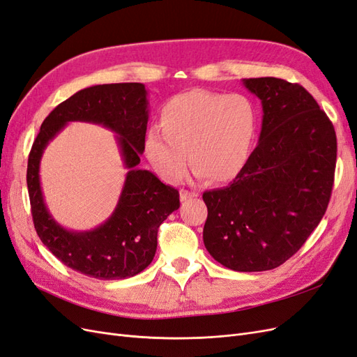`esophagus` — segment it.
<instances>
[{
    "instance_id": "esophagus-1",
    "label": "esophagus",
    "mask_w": 357,
    "mask_h": 357,
    "mask_svg": "<svg viewBox=\"0 0 357 357\" xmlns=\"http://www.w3.org/2000/svg\"><path fill=\"white\" fill-rule=\"evenodd\" d=\"M197 197H198V193H195V192H190V190H186V189L180 190V199L183 202H186V201H189L192 198H197Z\"/></svg>"
}]
</instances>
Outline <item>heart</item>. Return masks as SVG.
Instances as JSON below:
<instances>
[{
    "mask_svg": "<svg viewBox=\"0 0 357 357\" xmlns=\"http://www.w3.org/2000/svg\"><path fill=\"white\" fill-rule=\"evenodd\" d=\"M159 128L147 132L144 152L162 180L177 185L185 178L188 153L198 177L229 183L250 162L257 113L243 93L193 89L171 96L162 105Z\"/></svg>",
    "mask_w": 357,
    "mask_h": 357,
    "instance_id": "heart-1",
    "label": "heart"
}]
</instances>
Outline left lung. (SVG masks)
<instances>
[{"instance_id": "obj_1", "label": "left lung", "mask_w": 357, "mask_h": 357, "mask_svg": "<svg viewBox=\"0 0 357 357\" xmlns=\"http://www.w3.org/2000/svg\"><path fill=\"white\" fill-rule=\"evenodd\" d=\"M262 102V131L250 162L229 186L204 192L208 253L240 273L268 271L304 245L331 199L337 135L298 83L244 79Z\"/></svg>"}]
</instances>
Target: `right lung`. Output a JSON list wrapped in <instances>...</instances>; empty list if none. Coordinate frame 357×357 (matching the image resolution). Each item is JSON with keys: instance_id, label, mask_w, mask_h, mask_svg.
Wrapping results in <instances>:
<instances>
[{"instance_id": "obj_1", "label": "right lung", "mask_w": 357, "mask_h": 357, "mask_svg": "<svg viewBox=\"0 0 357 357\" xmlns=\"http://www.w3.org/2000/svg\"><path fill=\"white\" fill-rule=\"evenodd\" d=\"M147 91L142 83L96 84L61 102L41 123L28 158L26 183L36 231L49 250L68 268L98 280L134 277L153 261L158 229L180 207L178 190L153 172L139 169L149 121ZM98 123L117 133L126 185L111 218L91 231H70L48 213L39 186V160L49 141L68 121Z\"/></svg>"}]
</instances>
